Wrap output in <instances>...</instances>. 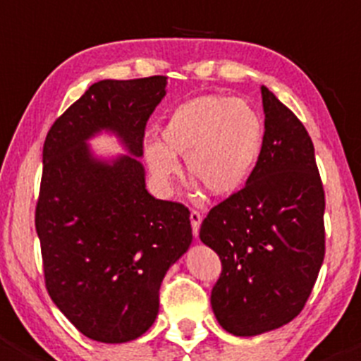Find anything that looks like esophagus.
Listing matches in <instances>:
<instances>
[{"instance_id":"1","label":"esophagus","mask_w":361,"mask_h":361,"mask_svg":"<svg viewBox=\"0 0 361 361\" xmlns=\"http://www.w3.org/2000/svg\"><path fill=\"white\" fill-rule=\"evenodd\" d=\"M201 221H203V215H201L197 210H192L190 212V224H192V233H194V237H197V233H200Z\"/></svg>"}]
</instances>
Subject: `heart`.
Here are the masks:
<instances>
[{
    "mask_svg": "<svg viewBox=\"0 0 361 361\" xmlns=\"http://www.w3.org/2000/svg\"><path fill=\"white\" fill-rule=\"evenodd\" d=\"M264 142V123L242 99L203 96L178 106L161 128L160 140L144 142L149 171L164 190L180 174L178 157L192 178L215 196L237 192L251 174Z\"/></svg>",
    "mask_w": 361,
    "mask_h": 361,
    "instance_id": "b5f03b06",
    "label": "heart"
}]
</instances>
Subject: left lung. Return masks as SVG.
I'll return each instance as SVG.
<instances>
[{
    "mask_svg": "<svg viewBox=\"0 0 361 361\" xmlns=\"http://www.w3.org/2000/svg\"><path fill=\"white\" fill-rule=\"evenodd\" d=\"M265 133L240 190L215 204L200 238L221 258L212 288L219 324L255 336L305 308L326 252L324 188L301 121L262 87Z\"/></svg>",
    "mask_w": 361,
    "mask_h": 361,
    "instance_id": "8db88e82",
    "label": "left lung"
}]
</instances>
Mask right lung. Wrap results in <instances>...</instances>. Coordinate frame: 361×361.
<instances>
[{
  "instance_id": "obj_1",
  "label": "right lung",
  "mask_w": 361,
  "mask_h": 361,
  "mask_svg": "<svg viewBox=\"0 0 361 361\" xmlns=\"http://www.w3.org/2000/svg\"><path fill=\"white\" fill-rule=\"evenodd\" d=\"M165 76L103 80L49 128L35 228L49 298L89 338L121 343L151 328L165 272L192 242L190 212L146 190L144 131ZM112 129L133 157L92 158L85 140Z\"/></svg>"
}]
</instances>
